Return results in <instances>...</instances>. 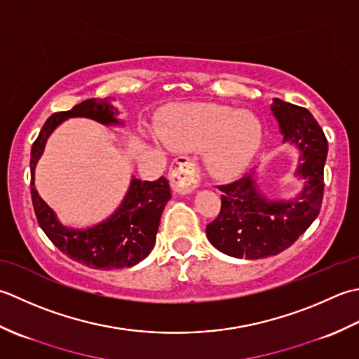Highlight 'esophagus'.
<instances>
[{
    "instance_id": "1",
    "label": "esophagus",
    "mask_w": 359,
    "mask_h": 359,
    "mask_svg": "<svg viewBox=\"0 0 359 359\" xmlns=\"http://www.w3.org/2000/svg\"><path fill=\"white\" fill-rule=\"evenodd\" d=\"M200 170L192 159L181 158L170 167V186L175 194L189 195L198 187Z\"/></svg>"
}]
</instances>
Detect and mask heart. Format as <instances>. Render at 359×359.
Listing matches in <instances>:
<instances>
[{
    "instance_id": "1",
    "label": "heart",
    "mask_w": 359,
    "mask_h": 359,
    "mask_svg": "<svg viewBox=\"0 0 359 359\" xmlns=\"http://www.w3.org/2000/svg\"><path fill=\"white\" fill-rule=\"evenodd\" d=\"M159 133L170 149L203 150L204 169L210 177L229 180L243 172L259 151L263 126L246 109L220 104H180L167 109Z\"/></svg>"
}]
</instances>
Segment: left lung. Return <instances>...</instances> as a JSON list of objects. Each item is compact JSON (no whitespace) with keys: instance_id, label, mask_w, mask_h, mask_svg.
<instances>
[{"instance_id":"1","label":"left lung","mask_w":359,"mask_h":359,"mask_svg":"<svg viewBox=\"0 0 359 359\" xmlns=\"http://www.w3.org/2000/svg\"><path fill=\"white\" fill-rule=\"evenodd\" d=\"M271 113L279 123L282 144L297 150L292 177L301 181L297 192L273 198L263 192L257 169L222 190V210L208 224L206 236L218 251L236 259L257 260L290 248L310 228L324 195V165L328 144L323 128L306 108L273 99Z\"/></svg>"}]
</instances>
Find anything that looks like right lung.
Wrapping results in <instances>:
<instances>
[{"instance_id": "add662e5", "label": "right lung", "mask_w": 359, "mask_h": 359, "mask_svg": "<svg viewBox=\"0 0 359 359\" xmlns=\"http://www.w3.org/2000/svg\"><path fill=\"white\" fill-rule=\"evenodd\" d=\"M113 97L88 99L69 111L55 113L45 122L31 150V195L40 228L69 259L94 269L131 268L142 262L156 243L161 215L172 198L169 181H141L131 175L127 194L105 220L88 228H72L60 222L55 212L35 189V169L49 136L71 118H86L105 127H123Z\"/></svg>"}]
</instances>
